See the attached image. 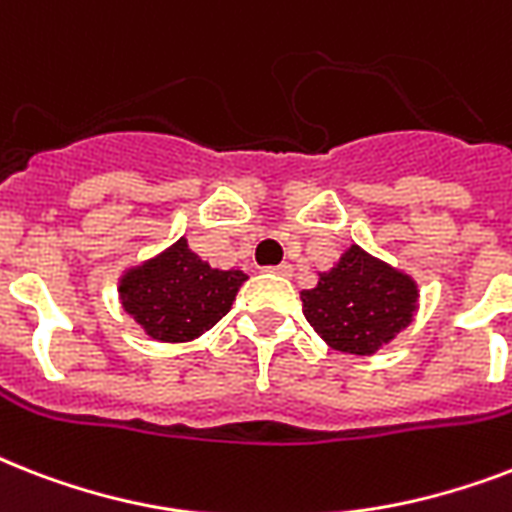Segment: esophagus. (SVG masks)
I'll use <instances>...</instances> for the list:
<instances>
[{"mask_svg":"<svg viewBox=\"0 0 512 512\" xmlns=\"http://www.w3.org/2000/svg\"><path fill=\"white\" fill-rule=\"evenodd\" d=\"M271 273H279V276H292V265L281 263V265H276V268H271Z\"/></svg>","mask_w":512,"mask_h":512,"instance_id":"34e87169","label":"esophagus"}]
</instances>
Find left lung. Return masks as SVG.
<instances>
[{
  "mask_svg": "<svg viewBox=\"0 0 512 512\" xmlns=\"http://www.w3.org/2000/svg\"><path fill=\"white\" fill-rule=\"evenodd\" d=\"M300 300L308 324L329 348L372 356L412 324L420 289L409 273L350 244Z\"/></svg>",
  "mask_w": 512,
  "mask_h": 512,
  "instance_id": "obj_1",
  "label": "left lung"
}]
</instances>
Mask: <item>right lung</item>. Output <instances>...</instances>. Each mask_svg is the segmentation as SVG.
<instances>
[{
    "mask_svg": "<svg viewBox=\"0 0 512 512\" xmlns=\"http://www.w3.org/2000/svg\"><path fill=\"white\" fill-rule=\"evenodd\" d=\"M244 281L247 273L239 268H212L180 236L159 255L119 276V300L148 337L191 342L231 311Z\"/></svg>",
    "mask_w": 512,
    "mask_h": 512,
    "instance_id": "right-lung-1",
    "label": "right lung"
}]
</instances>
